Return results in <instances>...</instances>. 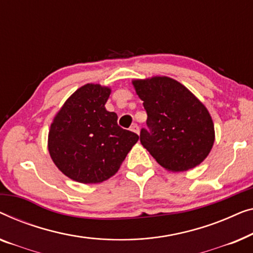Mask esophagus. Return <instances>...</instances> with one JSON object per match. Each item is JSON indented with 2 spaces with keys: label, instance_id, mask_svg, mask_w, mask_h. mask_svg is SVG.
Listing matches in <instances>:
<instances>
[{
  "label": "esophagus",
  "instance_id": "34e87169",
  "mask_svg": "<svg viewBox=\"0 0 253 253\" xmlns=\"http://www.w3.org/2000/svg\"><path fill=\"white\" fill-rule=\"evenodd\" d=\"M130 130L134 131V133L138 134V133H140V127H138L137 125H133V126L130 127Z\"/></svg>",
  "mask_w": 253,
  "mask_h": 253
}]
</instances>
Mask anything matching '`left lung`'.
<instances>
[{
  "mask_svg": "<svg viewBox=\"0 0 253 253\" xmlns=\"http://www.w3.org/2000/svg\"><path fill=\"white\" fill-rule=\"evenodd\" d=\"M148 115L140 141L159 165L173 172L197 166L211 151V116L191 92L167 77L133 81Z\"/></svg>",
  "mask_w": 253,
  "mask_h": 253,
  "instance_id": "1",
  "label": "left lung"
}]
</instances>
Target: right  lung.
Returning <instances> with one entry per match:
<instances>
[{
	"label": "right lung",
	"instance_id": "obj_1",
	"mask_svg": "<svg viewBox=\"0 0 253 253\" xmlns=\"http://www.w3.org/2000/svg\"><path fill=\"white\" fill-rule=\"evenodd\" d=\"M111 90L88 84L65 102L51 124L48 149L55 165L70 179L98 183L115 175L138 135L118 126L105 109Z\"/></svg>",
	"mask_w": 253,
	"mask_h": 253
}]
</instances>
